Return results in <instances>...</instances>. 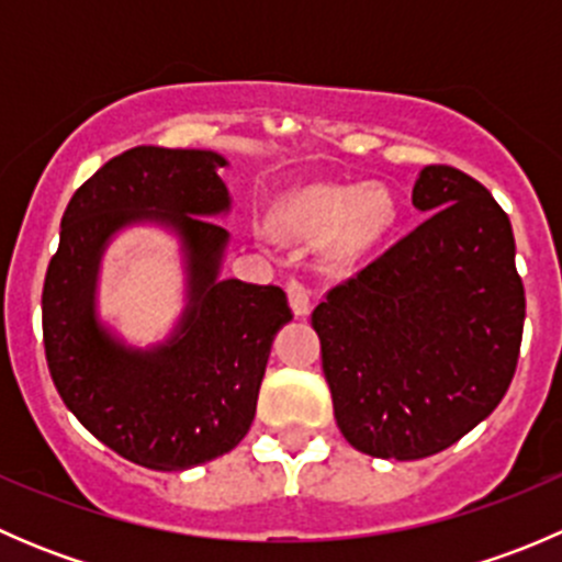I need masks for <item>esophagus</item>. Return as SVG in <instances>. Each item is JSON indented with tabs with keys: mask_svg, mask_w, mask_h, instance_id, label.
<instances>
[{
	"mask_svg": "<svg viewBox=\"0 0 562 562\" xmlns=\"http://www.w3.org/2000/svg\"><path fill=\"white\" fill-rule=\"evenodd\" d=\"M288 299H291V307L293 313L299 317H307L310 315V291L304 282L291 280L288 282Z\"/></svg>",
	"mask_w": 562,
	"mask_h": 562,
	"instance_id": "esophagus-1",
	"label": "esophagus"
}]
</instances>
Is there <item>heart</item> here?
I'll list each match as a JSON object with an SVG mask.
<instances>
[{
    "label": "heart",
    "mask_w": 562,
    "mask_h": 562,
    "mask_svg": "<svg viewBox=\"0 0 562 562\" xmlns=\"http://www.w3.org/2000/svg\"><path fill=\"white\" fill-rule=\"evenodd\" d=\"M394 220V198L378 181L359 187L313 181L274 203L269 228L296 245L323 239V258L331 266H345L370 252L389 234Z\"/></svg>",
    "instance_id": "b5f03b06"
}]
</instances>
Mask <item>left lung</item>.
<instances>
[{
    "label": "left lung",
    "instance_id": "obj_1",
    "mask_svg": "<svg viewBox=\"0 0 562 562\" xmlns=\"http://www.w3.org/2000/svg\"><path fill=\"white\" fill-rule=\"evenodd\" d=\"M413 206L424 223L313 313L339 432L402 462L449 449L501 405L525 326L514 231L490 190L427 166Z\"/></svg>",
    "mask_w": 562,
    "mask_h": 562
}]
</instances>
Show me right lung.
Segmentation results:
<instances>
[{
  "mask_svg": "<svg viewBox=\"0 0 562 562\" xmlns=\"http://www.w3.org/2000/svg\"><path fill=\"white\" fill-rule=\"evenodd\" d=\"M209 149L135 146L70 198L43 285L50 378L72 416L108 449L151 470L228 454L249 432L271 342L291 307L282 288L223 280L231 212ZM157 224L177 236L186 310L162 344L127 346L97 313L102 255L116 233Z\"/></svg>",
  "mask_w": 562,
  "mask_h": 562,
  "instance_id": "add662e5",
  "label": "right lung"
}]
</instances>
